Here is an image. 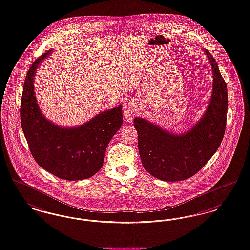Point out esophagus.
Returning a JSON list of instances; mask_svg holds the SVG:
<instances>
[{
    "instance_id": "1",
    "label": "esophagus",
    "mask_w": 250,
    "mask_h": 250,
    "mask_svg": "<svg viewBox=\"0 0 250 250\" xmlns=\"http://www.w3.org/2000/svg\"><path fill=\"white\" fill-rule=\"evenodd\" d=\"M137 114V110L136 107L132 102H127L125 106H124V117L126 122L131 123L134 117Z\"/></svg>"
}]
</instances>
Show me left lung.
Returning a JSON list of instances; mask_svg holds the SVG:
<instances>
[{
	"instance_id": "1",
	"label": "left lung",
	"mask_w": 250,
	"mask_h": 250,
	"mask_svg": "<svg viewBox=\"0 0 250 250\" xmlns=\"http://www.w3.org/2000/svg\"><path fill=\"white\" fill-rule=\"evenodd\" d=\"M212 68L209 104L200 120L184 133L174 134L141 117L134 119L143 167L165 181H180L195 175L214 155L223 139L228 110L227 85L209 51L202 49Z\"/></svg>"
}]
</instances>
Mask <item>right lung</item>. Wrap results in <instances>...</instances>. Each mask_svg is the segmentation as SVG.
<instances>
[{"label":"right lung","instance_id":"add662e5","mask_svg":"<svg viewBox=\"0 0 250 250\" xmlns=\"http://www.w3.org/2000/svg\"><path fill=\"white\" fill-rule=\"evenodd\" d=\"M51 52L35 60L27 73L20 106L22 130L41 167L63 180L88 179L102 167L107 146L123 125V106L100 112L73 127H63L46 119L36 100L34 77Z\"/></svg>","mask_w":250,"mask_h":250}]
</instances>
